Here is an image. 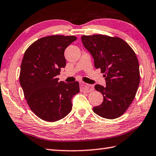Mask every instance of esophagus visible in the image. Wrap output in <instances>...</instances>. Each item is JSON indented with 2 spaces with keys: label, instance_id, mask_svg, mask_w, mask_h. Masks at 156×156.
I'll use <instances>...</instances> for the list:
<instances>
[{
  "label": "esophagus",
  "instance_id": "esophagus-1",
  "mask_svg": "<svg viewBox=\"0 0 156 156\" xmlns=\"http://www.w3.org/2000/svg\"><path fill=\"white\" fill-rule=\"evenodd\" d=\"M80 87L82 90L85 91V92L87 93L90 92V91L93 90L94 89V87L92 86V85L87 84L86 83H84V82H81V83H80Z\"/></svg>",
  "mask_w": 156,
  "mask_h": 156
}]
</instances>
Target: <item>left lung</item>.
<instances>
[{
  "label": "left lung",
  "instance_id": "obj_1",
  "mask_svg": "<svg viewBox=\"0 0 156 156\" xmlns=\"http://www.w3.org/2000/svg\"><path fill=\"white\" fill-rule=\"evenodd\" d=\"M82 44L100 68L106 86L95 84L103 94L101 105L93 112L99 116L115 119L121 116L135 98L140 82L139 65L134 51L122 39L96 34L82 36Z\"/></svg>",
  "mask_w": 156,
  "mask_h": 156
}]
</instances>
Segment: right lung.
<instances>
[{
  "instance_id": "obj_1",
  "label": "right lung",
  "mask_w": 156,
  "mask_h": 156,
  "mask_svg": "<svg viewBox=\"0 0 156 156\" xmlns=\"http://www.w3.org/2000/svg\"><path fill=\"white\" fill-rule=\"evenodd\" d=\"M77 38L51 36L27 48L21 62L20 82L32 112L42 120L55 122L71 112L72 99L80 92L78 82H59L56 76L65 68L64 51Z\"/></svg>"
}]
</instances>
